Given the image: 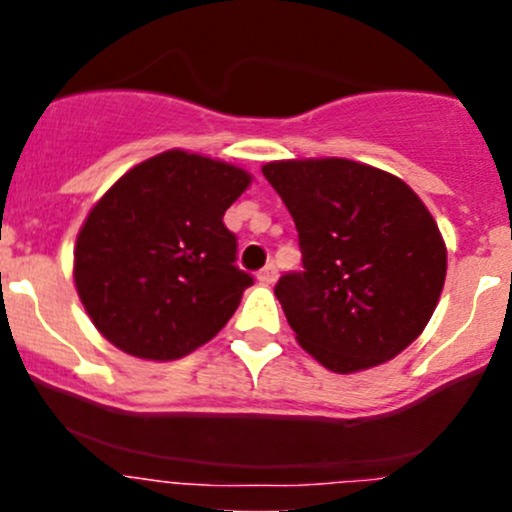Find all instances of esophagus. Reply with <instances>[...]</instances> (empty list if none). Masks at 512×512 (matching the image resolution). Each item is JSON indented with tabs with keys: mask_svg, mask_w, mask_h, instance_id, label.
Returning a JSON list of instances; mask_svg holds the SVG:
<instances>
[{
	"mask_svg": "<svg viewBox=\"0 0 512 512\" xmlns=\"http://www.w3.org/2000/svg\"><path fill=\"white\" fill-rule=\"evenodd\" d=\"M276 274H279V269H276V264H267V267L260 269V274H257V279L262 281V284H274L276 281Z\"/></svg>",
	"mask_w": 512,
	"mask_h": 512,
	"instance_id": "esophagus-1",
	"label": "esophagus"
}]
</instances>
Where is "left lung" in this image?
Returning a JSON list of instances; mask_svg holds the SVG:
<instances>
[{
  "label": "left lung",
  "instance_id": "obj_1",
  "mask_svg": "<svg viewBox=\"0 0 512 512\" xmlns=\"http://www.w3.org/2000/svg\"><path fill=\"white\" fill-rule=\"evenodd\" d=\"M264 178L298 231L301 272L276 281L298 344L334 373L390 361L424 332L448 255L419 197L346 158L276 161Z\"/></svg>",
  "mask_w": 512,
  "mask_h": 512
}]
</instances>
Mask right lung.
Returning <instances> with one entry per match:
<instances>
[{
	"label": "right lung",
	"instance_id": "right-lung-1",
	"mask_svg": "<svg viewBox=\"0 0 512 512\" xmlns=\"http://www.w3.org/2000/svg\"><path fill=\"white\" fill-rule=\"evenodd\" d=\"M248 185L236 166L166 151L105 192L76 238L74 281L108 342L173 361L231 320L255 279L223 214Z\"/></svg>",
	"mask_w": 512,
	"mask_h": 512
}]
</instances>
